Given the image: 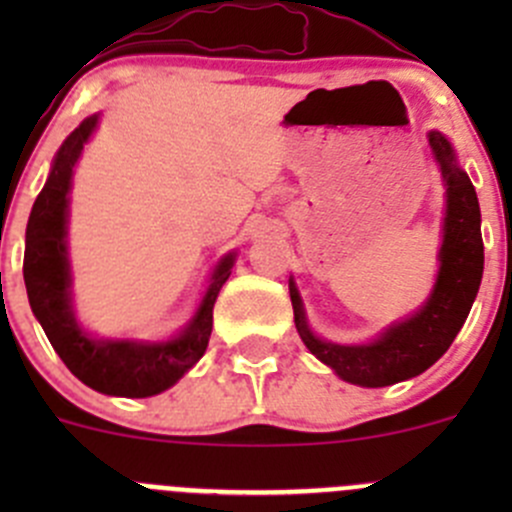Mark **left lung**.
I'll use <instances>...</instances> for the list:
<instances>
[{"instance_id": "left-lung-1", "label": "left lung", "mask_w": 512, "mask_h": 512, "mask_svg": "<svg viewBox=\"0 0 512 512\" xmlns=\"http://www.w3.org/2000/svg\"><path fill=\"white\" fill-rule=\"evenodd\" d=\"M428 146L446 190V210L436 282L414 314L394 322L366 344L329 342L312 332L294 277H289L294 324L304 347L339 379L366 389L414 379L436 364L461 332L483 280V237L476 188L466 170L458 165L456 151L441 131H428Z\"/></svg>"}]
</instances>
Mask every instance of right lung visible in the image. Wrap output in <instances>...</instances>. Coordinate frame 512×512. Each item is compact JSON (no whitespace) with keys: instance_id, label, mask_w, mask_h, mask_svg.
Segmentation results:
<instances>
[{"instance_id":"obj_1","label":"right lung","mask_w":512,"mask_h":512,"mask_svg":"<svg viewBox=\"0 0 512 512\" xmlns=\"http://www.w3.org/2000/svg\"><path fill=\"white\" fill-rule=\"evenodd\" d=\"M98 118L101 113L84 118L79 128L66 136L44 188L36 195L24 245V285L34 317L76 379L98 394L146 399L178 384L208 349L215 299L235 265V250L215 265L198 309L175 337L160 342L111 339L96 337L81 327L71 292L69 193L74 168L98 128Z\"/></svg>"}]
</instances>
